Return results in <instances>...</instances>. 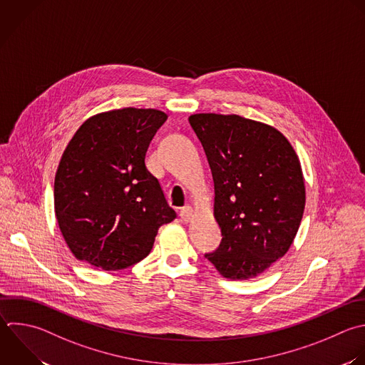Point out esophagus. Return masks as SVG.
I'll use <instances>...</instances> for the list:
<instances>
[{
	"mask_svg": "<svg viewBox=\"0 0 365 365\" xmlns=\"http://www.w3.org/2000/svg\"><path fill=\"white\" fill-rule=\"evenodd\" d=\"M180 217H181V220H182L184 222H190V221L192 220V217H194V208H192L191 205L184 207V208L181 210V212H180Z\"/></svg>",
	"mask_w": 365,
	"mask_h": 365,
	"instance_id": "esophagus-1",
	"label": "esophagus"
}]
</instances>
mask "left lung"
Returning a JSON list of instances; mask_svg holds the SVG:
<instances>
[{
	"instance_id": "obj_1",
	"label": "left lung",
	"mask_w": 365,
	"mask_h": 365,
	"mask_svg": "<svg viewBox=\"0 0 365 365\" xmlns=\"http://www.w3.org/2000/svg\"><path fill=\"white\" fill-rule=\"evenodd\" d=\"M190 124L214 180V218L222 234L205 254L230 279H250L289 250L305 207L299 158L277 128L237 114H192Z\"/></svg>"
}]
</instances>
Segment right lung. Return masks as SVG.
<instances>
[{"label":"right lung","mask_w":365,"mask_h":365,"mask_svg":"<svg viewBox=\"0 0 365 365\" xmlns=\"http://www.w3.org/2000/svg\"><path fill=\"white\" fill-rule=\"evenodd\" d=\"M167 114L120 108L87 118L70 140L54 181L60 231L77 259L104 271L147 257L158 228L175 220L145 153Z\"/></svg>","instance_id":"obj_1"}]
</instances>
